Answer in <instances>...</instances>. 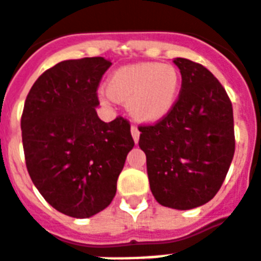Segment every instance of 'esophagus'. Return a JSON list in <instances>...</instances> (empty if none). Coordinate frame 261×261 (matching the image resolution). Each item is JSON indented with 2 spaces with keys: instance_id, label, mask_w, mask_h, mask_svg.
Segmentation results:
<instances>
[{
  "instance_id": "obj_1",
  "label": "esophagus",
  "mask_w": 261,
  "mask_h": 261,
  "mask_svg": "<svg viewBox=\"0 0 261 261\" xmlns=\"http://www.w3.org/2000/svg\"><path fill=\"white\" fill-rule=\"evenodd\" d=\"M131 135H133V138H134V142L137 144L139 139V130L135 126L131 127Z\"/></svg>"
}]
</instances>
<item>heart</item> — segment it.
Segmentation results:
<instances>
[{"label": "heart", "mask_w": 261, "mask_h": 261, "mask_svg": "<svg viewBox=\"0 0 261 261\" xmlns=\"http://www.w3.org/2000/svg\"><path fill=\"white\" fill-rule=\"evenodd\" d=\"M179 90L180 75L175 67L138 63L115 71L99 97L105 104L127 101V109L137 122L154 124L172 111Z\"/></svg>", "instance_id": "b5f03b06"}]
</instances>
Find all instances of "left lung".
<instances>
[{"label":"left lung","instance_id":"1","mask_svg":"<svg viewBox=\"0 0 261 261\" xmlns=\"http://www.w3.org/2000/svg\"><path fill=\"white\" fill-rule=\"evenodd\" d=\"M182 87L174 108L153 126H139L149 185L159 204L193 210L211 201L231 164L236 138L232 105L204 65L174 60Z\"/></svg>","mask_w":261,"mask_h":261}]
</instances>
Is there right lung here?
Segmentation results:
<instances>
[{"label": "right lung", "instance_id": "add662e5", "mask_svg": "<svg viewBox=\"0 0 261 261\" xmlns=\"http://www.w3.org/2000/svg\"><path fill=\"white\" fill-rule=\"evenodd\" d=\"M111 65L104 57L61 61L25 98L21 138L30 178L55 210L72 218H90L111 204L134 146L126 119L105 123L95 112Z\"/></svg>", "mask_w": 261, "mask_h": 261}]
</instances>
